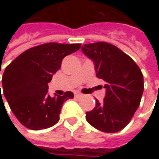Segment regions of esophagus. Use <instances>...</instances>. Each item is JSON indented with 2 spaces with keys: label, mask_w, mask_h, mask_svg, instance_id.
<instances>
[{
  "label": "esophagus",
  "mask_w": 159,
  "mask_h": 159,
  "mask_svg": "<svg viewBox=\"0 0 159 159\" xmlns=\"http://www.w3.org/2000/svg\"><path fill=\"white\" fill-rule=\"evenodd\" d=\"M75 96L77 97V98H80V97H82L83 95H82L81 93H79V92H75Z\"/></svg>",
  "instance_id": "obj_1"
}]
</instances>
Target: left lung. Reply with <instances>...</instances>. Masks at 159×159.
<instances>
[{"instance_id": "obj_1", "label": "left lung", "mask_w": 159, "mask_h": 159, "mask_svg": "<svg viewBox=\"0 0 159 159\" xmlns=\"http://www.w3.org/2000/svg\"><path fill=\"white\" fill-rule=\"evenodd\" d=\"M82 51L95 63L97 77L105 81L102 103L85 113L86 120L104 133L122 130L137 111L143 92V76L134 61L107 42L84 44Z\"/></svg>"}]
</instances>
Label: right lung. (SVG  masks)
Masks as SVG:
<instances>
[{
    "label": "right lung",
    "mask_w": 159,
    "mask_h": 159,
    "mask_svg": "<svg viewBox=\"0 0 159 159\" xmlns=\"http://www.w3.org/2000/svg\"><path fill=\"white\" fill-rule=\"evenodd\" d=\"M80 48L81 44L45 43L24 51L6 67L2 79V94L24 126L38 131L59 121L63 102L73 98L74 94L67 91L51 98L48 83L61 68L62 59ZM1 92L0 84V101Z\"/></svg>",
    "instance_id": "right-lung-1"
}]
</instances>
